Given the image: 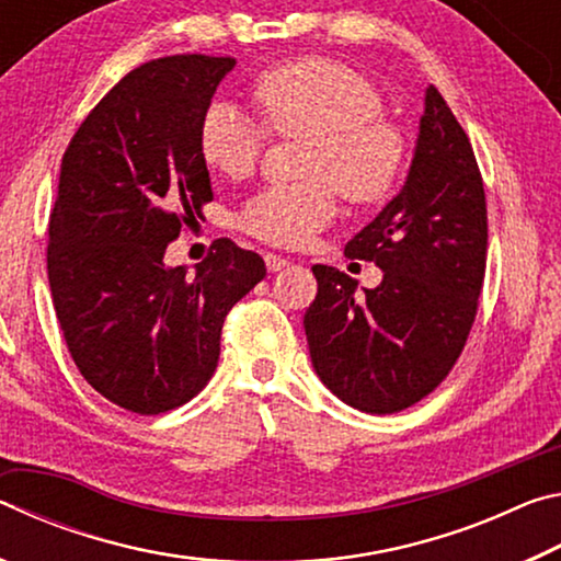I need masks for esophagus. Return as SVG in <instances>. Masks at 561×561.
Returning a JSON list of instances; mask_svg holds the SVG:
<instances>
[{"mask_svg":"<svg viewBox=\"0 0 561 561\" xmlns=\"http://www.w3.org/2000/svg\"><path fill=\"white\" fill-rule=\"evenodd\" d=\"M264 264H267L270 272H282V270L289 267V260L279 257V254H274V252H267V254H264Z\"/></svg>","mask_w":561,"mask_h":561,"instance_id":"34e87169","label":"esophagus"}]
</instances>
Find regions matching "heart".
I'll return each mask as SVG.
<instances>
[{
    "mask_svg": "<svg viewBox=\"0 0 561 561\" xmlns=\"http://www.w3.org/2000/svg\"><path fill=\"white\" fill-rule=\"evenodd\" d=\"M252 103L270 133L304 138L299 175L270 185L240 210V227L274 247H304L331 222L336 190L351 205L386 201L401 175L405 140L383 118V99L366 76L329 59H299L264 71L252 83ZM232 103H213L201 123V156L230 180L260 165L264 131Z\"/></svg>",
    "mask_w": 561,
    "mask_h": 561,
    "instance_id": "b5f03b06",
    "label": "heart"
}]
</instances>
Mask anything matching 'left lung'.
<instances>
[{"mask_svg": "<svg viewBox=\"0 0 561 561\" xmlns=\"http://www.w3.org/2000/svg\"><path fill=\"white\" fill-rule=\"evenodd\" d=\"M383 270L358 297L348 274L314 264L319 291L304 314L311 364L331 393L364 413H398L450 374L478 314L488 262L485 187L472 146L435 87L408 178L346 244Z\"/></svg>", "mask_w": 561, "mask_h": 561, "instance_id": "obj_1", "label": "left lung"}]
</instances>
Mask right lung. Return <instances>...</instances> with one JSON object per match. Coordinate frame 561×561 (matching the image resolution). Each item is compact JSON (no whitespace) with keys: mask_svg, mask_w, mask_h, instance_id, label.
<instances>
[{"mask_svg":"<svg viewBox=\"0 0 561 561\" xmlns=\"http://www.w3.org/2000/svg\"><path fill=\"white\" fill-rule=\"evenodd\" d=\"M232 56L148 61L81 123L49 217L51 297L81 376L130 413L158 415L210 381L225 317L264 279V260L217 240L195 274L168 244L213 201L201 123Z\"/></svg>","mask_w":561,"mask_h":561,"instance_id":"add662e5","label":"right lung"}]
</instances>
